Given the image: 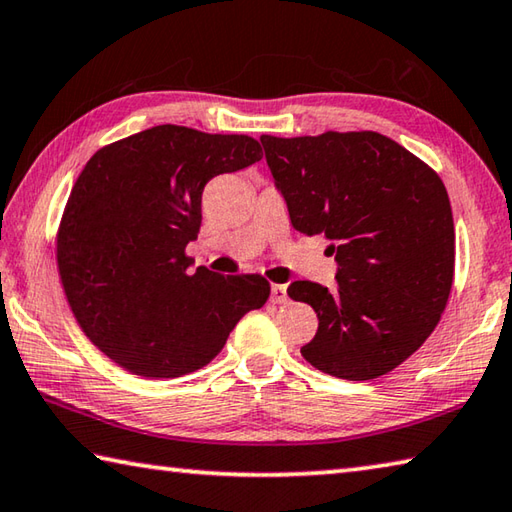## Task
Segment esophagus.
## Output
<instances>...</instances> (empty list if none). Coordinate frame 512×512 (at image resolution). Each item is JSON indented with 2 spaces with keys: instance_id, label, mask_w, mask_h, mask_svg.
<instances>
[{
  "instance_id": "esophagus-1",
  "label": "esophagus",
  "mask_w": 512,
  "mask_h": 512,
  "mask_svg": "<svg viewBox=\"0 0 512 512\" xmlns=\"http://www.w3.org/2000/svg\"><path fill=\"white\" fill-rule=\"evenodd\" d=\"M271 302L273 304H286L288 295H286V286L284 284H273L271 288Z\"/></svg>"
}]
</instances>
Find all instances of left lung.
Listing matches in <instances>:
<instances>
[{
	"instance_id": "1",
	"label": "left lung",
	"mask_w": 512,
	"mask_h": 512,
	"mask_svg": "<svg viewBox=\"0 0 512 512\" xmlns=\"http://www.w3.org/2000/svg\"><path fill=\"white\" fill-rule=\"evenodd\" d=\"M291 224L324 235L338 286L293 282L288 297L318 313L300 351L315 369L371 380L430 338L454 277V221L430 165L378 132L259 138Z\"/></svg>"
}]
</instances>
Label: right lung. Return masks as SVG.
Listing matches in <instances>:
<instances>
[{
	"label": "right lung",
	"instance_id": "right-lung-1",
	"mask_svg": "<svg viewBox=\"0 0 512 512\" xmlns=\"http://www.w3.org/2000/svg\"><path fill=\"white\" fill-rule=\"evenodd\" d=\"M262 159L246 134L156 125L100 147L73 183L55 257L85 336L129 374L179 378L224 349L248 311L262 309V275H219L185 246L201 228V194L217 174Z\"/></svg>",
	"mask_w": 512,
	"mask_h": 512
}]
</instances>
